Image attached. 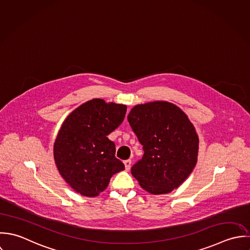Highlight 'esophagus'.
I'll use <instances>...</instances> for the list:
<instances>
[{"label": "esophagus", "instance_id": "34e87169", "mask_svg": "<svg viewBox=\"0 0 250 250\" xmlns=\"http://www.w3.org/2000/svg\"><path fill=\"white\" fill-rule=\"evenodd\" d=\"M124 163H125V170H126V171H129V169H130V167H131V160H130V159H127V160H125Z\"/></svg>", "mask_w": 250, "mask_h": 250}]
</instances>
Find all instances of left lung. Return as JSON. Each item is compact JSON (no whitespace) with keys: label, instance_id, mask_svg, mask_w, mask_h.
I'll use <instances>...</instances> for the list:
<instances>
[{"label":"left lung","instance_id":"8db88e82","mask_svg":"<svg viewBox=\"0 0 250 250\" xmlns=\"http://www.w3.org/2000/svg\"><path fill=\"white\" fill-rule=\"evenodd\" d=\"M127 120L144 150L131 168L132 176L153 195L177 189L193 171L199 150L187 114L171 102L156 100L135 105Z\"/></svg>","mask_w":250,"mask_h":250}]
</instances>
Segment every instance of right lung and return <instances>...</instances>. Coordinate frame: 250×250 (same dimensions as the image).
<instances>
[{"label":"right lung","mask_w":250,"mask_h":250,"mask_svg":"<svg viewBox=\"0 0 250 250\" xmlns=\"http://www.w3.org/2000/svg\"><path fill=\"white\" fill-rule=\"evenodd\" d=\"M125 113V104L95 99L63 121L54 144V159L62 179L77 193L99 196L111 177L125 170L107 136L123 123Z\"/></svg>","instance_id":"1"}]
</instances>
